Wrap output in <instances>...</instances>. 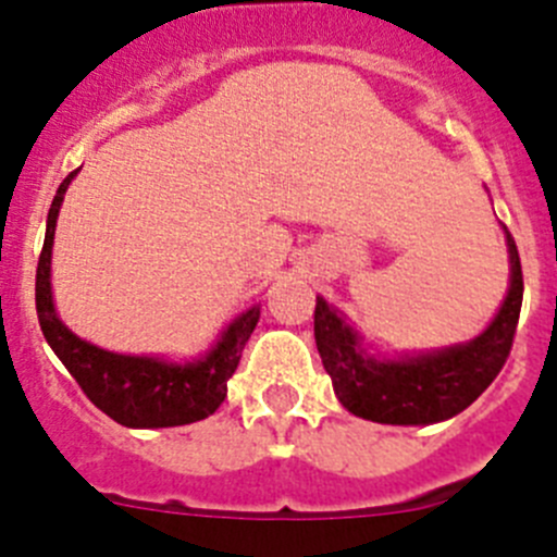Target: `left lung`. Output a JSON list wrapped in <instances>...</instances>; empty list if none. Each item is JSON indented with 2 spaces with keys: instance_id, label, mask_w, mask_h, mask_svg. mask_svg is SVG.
Instances as JSON below:
<instances>
[{
  "instance_id": "8db88e82",
  "label": "left lung",
  "mask_w": 557,
  "mask_h": 557,
  "mask_svg": "<svg viewBox=\"0 0 557 557\" xmlns=\"http://www.w3.org/2000/svg\"><path fill=\"white\" fill-rule=\"evenodd\" d=\"M510 289L499 314L466 346L405 359H373L359 337L323 298L314 304V343L332 376L339 405L376 424H435L457 416L480 396L508 362L521 312L519 250L508 234Z\"/></svg>"
}]
</instances>
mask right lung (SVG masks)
<instances>
[{
	"label": "right lung",
	"mask_w": 557,
	"mask_h": 557,
	"mask_svg": "<svg viewBox=\"0 0 557 557\" xmlns=\"http://www.w3.org/2000/svg\"><path fill=\"white\" fill-rule=\"evenodd\" d=\"M75 175L77 170L69 172L66 181L58 186L47 214L44 248L38 256L36 312L44 337L66 371L75 376L81 391L91 398V405L100 407L116 424L133 430H156V426H181L209 418L223 405L228 379L234 376L245 343L259 323V307H250L248 312L239 314L225 329L218 346L211 348L209 357L186 366L152 357H125L75 337L55 314L52 289H49V259H52L58 211Z\"/></svg>",
	"instance_id": "1"
}]
</instances>
